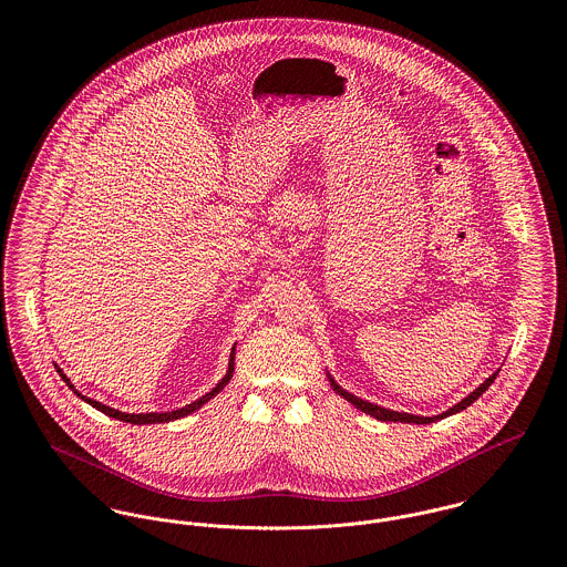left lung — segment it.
Segmentation results:
<instances>
[{
    "label": "left lung",
    "mask_w": 567,
    "mask_h": 567,
    "mask_svg": "<svg viewBox=\"0 0 567 567\" xmlns=\"http://www.w3.org/2000/svg\"><path fill=\"white\" fill-rule=\"evenodd\" d=\"M495 378H497V371H495L491 378H486L485 382H483V384H481L472 395H467L461 404H456L454 408L445 410L443 414H436V416H416V414H405V412H395V410H389V408H380V405L371 404V402H364V400H360V398H355V395H351V393L342 391L333 380H331V386H333V391H336L338 395H342L349 404L360 408L362 412H367V414H371V416H375V419H380V421H402V423H416V425H423V423H432V421L445 419V416H450V414H456V412L465 410L467 405L474 404V402L485 393L486 389L493 384V380H495Z\"/></svg>",
    "instance_id": "1"
}]
</instances>
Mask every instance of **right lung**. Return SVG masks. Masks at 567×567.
I'll use <instances>...</instances> for the list:
<instances>
[{
    "instance_id": "obj_1",
    "label": "right lung",
    "mask_w": 567,
    "mask_h": 567,
    "mask_svg": "<svg viewBox=\"0 0 567 567\" xmlns=\"http://www.w3.org/2000/svg\"><path fill=\"white\" fill-rule=\"evenodd\" d=\"M234 362H236V349L231 351V360H229V371H227V375L218 382V386L214 389V391H209L207 395H203L200 400H196L194 404L185 405V408H181V410H172V412H148V414H126V412H120V410H115V408H109V405L100 404V402H93V400H89V398H82L81 393L70 384V380L65 378V373L56 367V371L61 373V378L65 380V384L82 398L84 402L89 405H93L95 410H100V412H104L106 416H113V419H117V421H126V423H135V425H146V423H167V421H174V419H181V416H185V414H192L194 410H198L200 405L207 404L214 395H218L227 384H229V380L234 378Z\"/></svg>"
}]
</instances>
